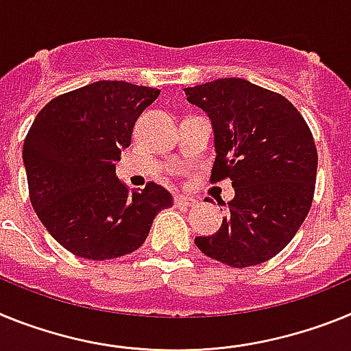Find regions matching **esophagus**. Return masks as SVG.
I'll return each instance as SVG.
<instances>
[{
  "label": "esophagus",
  "mask_w": 351,
  "mask_h": 351,
  "mask_svg": "<svg viewBox=\"0 0 351 351\" xmlns=\"http://www.w3.org/2000/svg\"><path fill=\"white\" fill-rule=\"evenodd\" d=\"M175 205L176 206H194L196 205V199L187 196H175Z\"/></svg>",
  "instance_id": "34e87169"
}]
</instances>
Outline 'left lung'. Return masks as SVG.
Segmentation results:
<instances>
[{"mask_svg":"<svg viewBox=\"0 0 351 351\" xmlns=\"http://www.w3.org/2000/svg\"><path fill=\"white\" fill-rule=\"evenodd\" d=\"M212 120V182L230 178L234 197L215 234L196 237L203 254L234 268L270 260L291 242L315 196L318 154L293 104L240 77L185 88Z\"/></svg>","mask_w":351,"mask_h":351,"instance_id":"1","label":"left lung"}]
</instances>
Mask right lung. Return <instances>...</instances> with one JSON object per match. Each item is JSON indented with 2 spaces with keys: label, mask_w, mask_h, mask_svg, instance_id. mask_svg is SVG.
I'll use <instances>...</instances> for the list:
<instances>
[{
  "label": "right lung",
  "mask_w": 351,
  "mask_h": 351,
  "mask_svg": "<svg viewBox=\"0 0 351 351\" xmlns=\"http://www.w3.org/2000/svg\"><path fill=\"white\" fill-rule=\"evenodd\" d=\"M160 90L97 81L45 104L24 139L29 199L60 245L86 260H112L143 245L171 194L146 184L130 193L114 162Z\"/></svg>",
  "instance_id": "1"
}]
</instances>
